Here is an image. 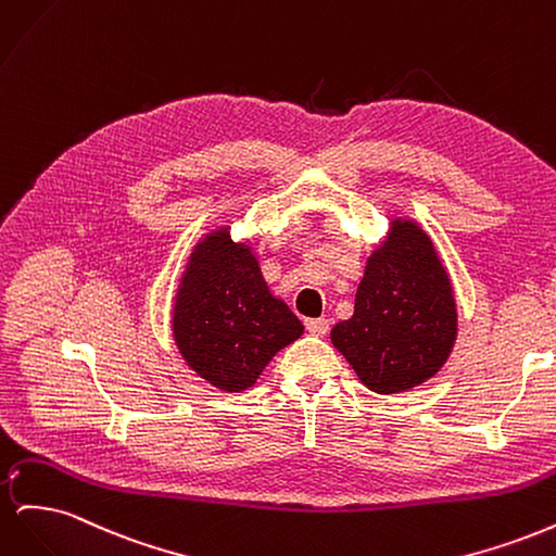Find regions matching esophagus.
I'll return each instance as SVG.
<instances>
[{
	"label": "esophagus",
	"instance_id": "obj_1",
	"mask_svg": "<svg viewBox=\"0 0 556 556\" xmlns=\"http://www.w3.org/2000/svg\"><path fill=\"white\" fill-rule=\"evenodd\" d=\"M306 329L313 336H325L329 331V319L327 317H311V319H306Z\"/></svg>",
	"mask_w": 556,
	"mask_h": 556
}]
</instances>
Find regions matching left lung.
Returning a JSON list of instances; mask_svg holds the SVG:
<instances>
[{
	"label": "left lung",
	"mask_w": 556,
	"mask_h": 556,
	"mask_svg": "<svg viewBox=\"0 0 556 556\" xmlns=\"http://www.w3.org/2000/svg\"><path fill=\"white\" fill-rule=\"evenodd\" d=\"M457 306L445 266L413 220H394L366 262L355 313L331 329V343L371 392L422 384L450 357Z\"/></svg>",
	"instance_id": "8db88e82"
}]
</instances>
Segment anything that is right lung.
Instances as JSON below:
<instances>
[{
    "mask_svg": "<svg viewBox=\"0 0 556 556\" xmlns=\"http://www.w3.org/2000/svg\"><path fill=\"white\" fill-rule=\"evenodd\" d=\"M301 333L299 317L268 292L250 245L233 243L227 227L197 243L174 306V339L197 376L243 392Z\"/></svg>",
    "mask_w": 556,
    "mask_h": 556,
    "instance_id": "right-lung-1",
    "label": "right lung"
}]
</instances>
